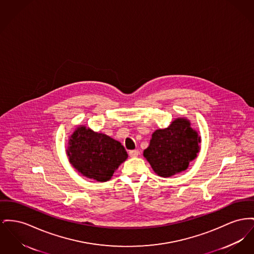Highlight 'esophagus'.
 <instances>
[{
  "label": "esophagus",
  "instance_id": "34e87169",
  "mask_svg": "<svg viewBox=\"0 0 254 254\" xmlns=\"http://www.w3.org/2000/svg\"><path fill=\"white\" fill-rule=\"evenodd\" d=\"M128 154H129V156H130V157H136V156H138V155H139V150H138V149H132V150H129Z\"/></svg>",
  "mask_w": 254,
  "mask_h": 254
}]
</instances>
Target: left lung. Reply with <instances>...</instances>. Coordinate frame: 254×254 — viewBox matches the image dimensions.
<instances>
[{"instance_id": "8db88e82", "label": "left lung", "mask_w": 254, "mask_h": 254, "mask_svg": "<svg viewBox=\"0 0 254 254\" xmlns=\"http://www.w3.org/2000/svg\"><path fill=\"white\" fill-rule=\"evenodd\" d=\"M199 143L200 137L189 121L179 118L169 127L153 132L144 156L158 176L169 178L188 168L196 157Z\"/></svg>"}]
</instances>
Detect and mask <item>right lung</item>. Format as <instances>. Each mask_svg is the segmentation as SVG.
Listing matches in <instances>:
<instances>
[{
	"instance_id": "1",
	"label": "right lung",
	"mask_w": 254,
	"mask_h": 254,
	"mask_svg": "<svg viewBox=\"0 0 254 254\" xmlns=\"http://www.w3.org/2000/svg\"><path fill=\"white\" fill-rule=\"evenodd\" d=\"M67 149L70 163L81 175L105 182L127 158L124 146L107 135L78 127L70 138Z\"/></svg>"
}]
</instances>
